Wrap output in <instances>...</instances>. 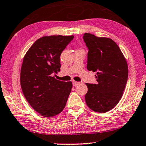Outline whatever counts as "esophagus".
<instances>
[{"label": "esophagus", "mask_w": 146, "mask_h": 146, "mask_svg": "<svg viewBox=\"0 0 146 146\" xmlns=\"http://www.w3.org/2000/svg\"><path fill=\"white\" fill-rule=\"evenodd\" d=\"M79 84H80V83H79V82H77V81H73V86L76 87V86H77V85H79Z\"/></svg>", "instance_id": "34e87169"}]
</instances>
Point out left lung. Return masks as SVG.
<instances>
[{"instance_id": "1", "label": "left lung", "mask_w": 146, "mask_h": 146, "mask_svg": "<svg viewBox=\"0 0 146 146\" xmlns=\"http://www.w3.org/2000/svg\"><path fill=\"white\" fill-rule=\"evenodd\" d=\"M83 40L89 50L87 69L96 72L98 81L97 84L86 83L85 102L91 110L106 113L116 106L123 96L128 77L127 61L110 38L85 33Z\"/></svg>"}]
</instances>
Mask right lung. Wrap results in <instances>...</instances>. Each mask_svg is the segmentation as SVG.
<instances>
[{
    "instance_id": "obj_1",
    "label": "right lung",
    "mask_w": 146,
    "mask_h": 146,
    "mask_svg": "<svg viewBox=\"0 0 146 146\" xmlns=\"http://www.w3.org/2000/svg\"><path fill=\"white\" fill-rule=\"evenodd\" d=\"M73 35L45 36L29 48L21 70V85L29 105L40 115L51 117L65 108L72 82L57 80L53 75L60 71V56Z\"/></svg>"
}]
</instances>
